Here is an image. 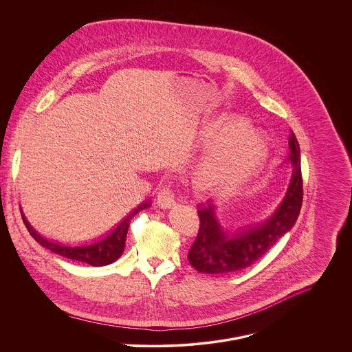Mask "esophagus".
Masks as SVG:
<instances>
[{
	"instance_id": "1",
	"label": "esophagus",
	"mask_w": 352,
	"mask_h": 352,
	"mask_svg": "<svg viewBox=\"0 0 352 352\" xmlns=\"http://www.w3.org/2000/svg\"><path fill=\"white\" fill-rule=\"evenodd\" d=\"M157 203L161 208H170L172 206H175V193L169 186L161 188L157 195Z\"/></svg>"
}]
</instances>
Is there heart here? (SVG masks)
Masks as SVG:
<instances>
[{"label": "heart", "instance_id": "1", "mask_svg": "<svg viewBox=\"0 0 352 352\" xmlns=\"http://www.w3.org/2000/svg\"><path fill=\"white\" fill-rule=\"evenodd\" d=\"M215 148L200 169V183L208 188L232 191L248 182L265 161V142L239 125L215 129L207 135Z\"/></svg>", "mask_w": 352, "mask_h": 352}]
</instances>
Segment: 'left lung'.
<instances>
[{
	"instance_id": "1",
	"label": "left lung",
	"mask_w": 352,
	"mask_h": 352,
	"mask_svg": "<svg viewBox=\"0 0 352 352\" xmlns=\"http://www.w3.org/2000/svg\"><path fill=\"white\" fill-rule=\"evenodd\" d=\"M289 146L293 175L288 192L276 212L266 221L236 230H223L210 200L197 204L200 224L188 252V261L197 272L226 274L246 269L265 256L294 226L302 204V175L300 146L292 130Z\"/></svg>"
}]
</instances>
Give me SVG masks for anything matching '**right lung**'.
I'll list each match as a JSON object with an SVG mask.
<instances>
[{
	"mask_svg": "<svg viewBox=\"0 0 352 352\" xmlns=\"http://www.w3.org/2000/svg\"><path fill=\"white\" fill-rule=\"evenodd\" d=\"M151 203L148 200L142 201L137 208H134L131 212H129L128 217H125L120 223L117 224L110 232H107L104 236L99 238L96 242L89 243V245H62L58 242H52L41 236L38 232H36L32 228V226L23 217V222L25 224L27 230L33 238L45 249L51 250L55 254L85 262L93 266H104L109 265L114 261H117L121 254L124 253L125 248V241H126V234H128L129 224L133 217H135L140 211L148 208Z\"/></svg>",
	"mask_w": 352,
	"mask_h": 352,
	"instance_id": "add662e5",
	"label": "right lung"
}]
</instances>
